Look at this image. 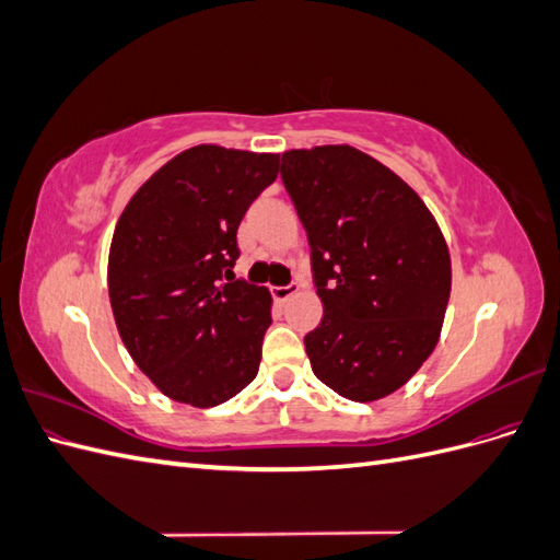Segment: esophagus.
<instances>
[{"label":"esophagus","instance_id":"esophagus-1","mask_svg":"<svg viewBox=\"0 0 560 560\" xmlns=\"http://www.w3.org/2000/svg\"><path fill=\"white\" fill-rule=\"evenodd\" d=\"M299 290H301V284L292 282V284H287V287H270V294H273V299L278 303H284L287 299H292L294 294H299Z\"/></svg>","mask_w":560,"mask_h":560}]
</instances>
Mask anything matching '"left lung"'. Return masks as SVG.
Wrapping results in <instances>:
<instances>
[{"mask_svg": "<svg viewBox=\"0 0 560 560\" xmlns=\"http://www.w3.org/2000/svg\"><path fill=\"white\" fill-rule=\"evenodd\" d=\"M280 175L325 306L303 338L313 374L352 401L397 393L442 336L451 296L442 229L409 184L350 144L284 151Z\"/></svg>", "mask_w": 560, "mask_h": 560, "instance_id": "8db88e82", "label": "left lung"}]
</instances>
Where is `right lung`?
<instances>
[{
  "label": "right lung",
  "instance_id": "add662e5",
  "mask_svg": "<svg viewBox=\"0 0 560 560\" xmlns=\"http://www.w3.org/2000/svg\"><path fill=\"white\" fill-rule=\"evenodd\" d=\"M278 173L280 154L198 144L161 165L118 217L107 264L116 329L173 401L210 409L257 376L273 299L229 276L241 219Z\"/></svg>",
  "mask_w": 560,
  "mask_h": 560
}]
</instances>
